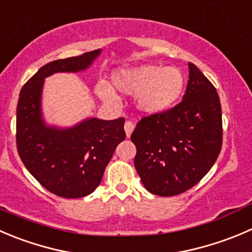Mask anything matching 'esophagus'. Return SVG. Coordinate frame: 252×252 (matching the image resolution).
<instances>
[{
    "label": "esophagus",
    "instance_id": "34e87169",
    "mask_svg": "<svg viewBox=\"0 0 252 252\" xmlns=\"http://www.w3.org/2000/svg\"><path fill=\"white\" fill-rule=\"evenodd\" d=\"M134 128H135V124H134L133 122L126 121V123H124V130H126V136H128V138L131 135Z\"/></svg>",
    "mask_w": 252,
    "mask_h": 252
}]
</instances>
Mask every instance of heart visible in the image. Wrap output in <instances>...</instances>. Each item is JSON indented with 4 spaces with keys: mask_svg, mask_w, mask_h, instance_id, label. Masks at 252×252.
I'll use <instances>...</instances> for the list:
<instances>
[{
    "mask_svg": "<svg viewBox=\"0 0 252 252\" xmlns=\"http://www.w3.org/2000/svg\"><path fill=\"white\" fill-rule=\"evenodd\" d=\"M113 86L117 91L136 96V107L144 113H158L168 108L180 97L185 77L175 66L143 65L130 70H122L113 75ZM96 91L104 101H113L114 94L108 86L97 85Z\"/></svg>",
    "mask_w": 252,
    "mask_h": 252,
    "instance_id": "obj_1",
    "label": "heart"
}]
</instances>
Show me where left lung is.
<instances>
[{"label": "left lung", "mask_w": 252, "mask_h": 252, "mask_svg": "<svg viewBox=\"0 0 252 252\" xmlns=\"http://www.w3.org/2000/svg\"><path fill=\"white\" fill-rule=\"evenodd\" d=\"M183 99L158 113L144 116L130 139L134 166L144 187L161 197L188 191L208 173L223 144L221 106L212 82L188 63Z\"/></svg>", "instance_id": "left-lung-1"}]
</instances>
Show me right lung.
I'll return each instance as SVG.
<instances>
[{
	"mask_svg": "<svg viewBox=\"0 0 252 252\" xmlns=\"http://www.w3.org/2000/svg\"><path fill=\"white\" fill-rule=\"evenodd\" d=\"M98 50L51 61L22 87L17 104L16 144L27 170L49 192L63 198H80L101 183L117 145L126 139L124 118L87 119L74 128H48L41 121L43 80L54 72L80 71Z\"/></svg>",
	"mask_w": 252,
	"mask_h": 252,
	"instance_id": "1",
	"label": "right lung"
}]
</instances>
